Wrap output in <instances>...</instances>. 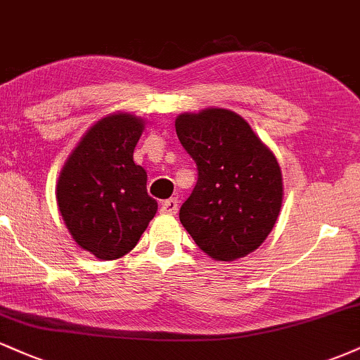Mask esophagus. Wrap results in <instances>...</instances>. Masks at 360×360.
I'll list each match as a JSON object with an SVG mask.
<instances>
[{"instance_id":"1","label":"esophagus","mask_w":360,"mask_h":360,"mask_svg":"<svg viewBox=\"0 0 360 360\" xmlns=\"http://www.w3.org/2000/svg\"><path fill=\"white\" fill-rule=\"evenodd\" d=\"M177 208H179V200L177 198H169V200L162 201V205H160V212L166 214H176Z\"/></svg>"}]
</instances>
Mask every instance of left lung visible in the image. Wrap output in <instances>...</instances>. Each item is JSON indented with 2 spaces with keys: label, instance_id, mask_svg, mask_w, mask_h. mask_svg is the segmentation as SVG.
<instances>
[{
  "label": "left lung",
  "instance_id": "8db88e82",
  "mask_svg": "<svg viewBox=\"0 0 360 360\" xmlns=\"http://www.w3.org/2000/svg\"><path fill=\"white\" fill-rule=\"evenodd\" d=\"M176 134L198 166V183L179 210L181 223L212 259L245 257L266 240L283 205L274 154L230 110L179 115Z\"/></svg>",
  "mask_w": 360,
  "mask_h": 360
}]
</instances>
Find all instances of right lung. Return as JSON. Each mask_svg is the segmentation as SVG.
Returning <instances> with one entry per match:
<instances>
[{"instance_id": "add662e5", "label": "right lung", "mask_w": 360, "mask_h": 360, "mask_svg": "<svg viewBox=\"0 0 360 360\" xmlns=\"http://www.w3.org/2000/svg\"><path fill=\"white\" fill-rule=\"evenodd\" d=\"M143 120L113 113L94 123L68 157L57 181V205L69 233L94 257L113 260L137 245L157 201L147 172L134 162Z\"/></svg>"}]
</instances>
